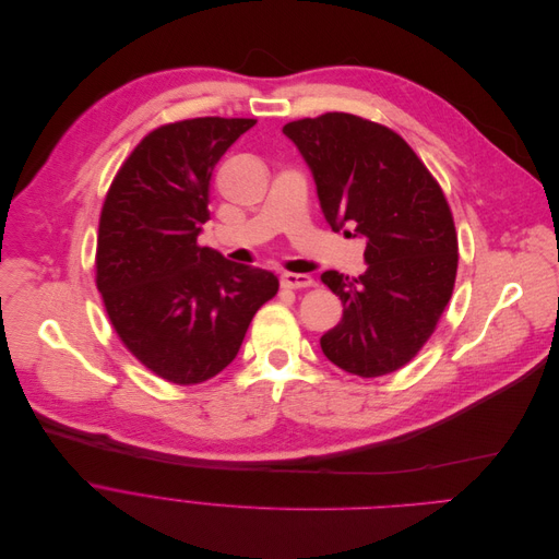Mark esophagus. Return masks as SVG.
<instances>
[{
    "label": "esophagus",
    "mask_w": 559,
    "mask_h": 559,
    "mask_svg": "<svg viewBox=\"0 0 559 559\" xmlns=\"http://www.w3.org/2000/svg\"><path fill=\"white\" fill-rule=\"evenodd\" d=\"M312 284H314V280L310 275H301V273H284L282 275L284 288H308Z\"/></svg>",
    "instance_id": "1"
}]
</instances>
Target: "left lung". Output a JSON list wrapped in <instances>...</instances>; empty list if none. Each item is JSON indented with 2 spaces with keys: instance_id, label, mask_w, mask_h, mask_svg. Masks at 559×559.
I'll return each mask as SVG.
<instances>
[{
  "instance_id": "8db88e82",
  "label": "left lung",
  "mask_w": 559,
  "mask_h": 559,
  "mask_svg": "<svg viewBox=\"0 0 559 559\" xmlns=\"http://www.w3.org/2000/svg\"><path fill=\"white\" fill-rule=\"evenodd\" d=\"M282 132L306 160L332 231L366 240L364 275H321L344 304L321 350L350 374L394 372L429 340L454 290L459 238L448 200L412 147L379 123L328 111Z\"/></svg>"
}]
</instances>
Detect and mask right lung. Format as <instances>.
I'll return each instance as SVG.
<instances>
[{"label": "right lung", "mask_w": 559, "mask_h": 559, "mask_svg": "<svg viewBox=\"0 0 559 559\" xmlns=\"http://www.w3.org/2000/svg\"><path fill=\"white\" fill-rule=\"evenodd\" d=\"M253 126L204 117L150 132L100 211L96 286L107 317L145 368L178 385L225 370L280 288L271 271L198 247L213 169Z\"/></svg>", "instance_id": "1"}]
</instances>
